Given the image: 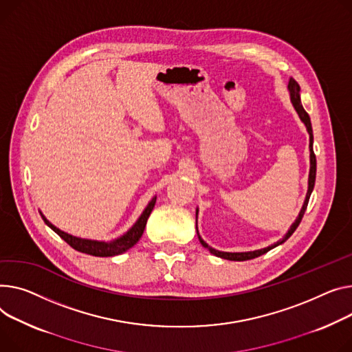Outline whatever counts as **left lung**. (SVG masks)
Segmentation results:
<instances>
[{"mask_svg":"<svg viewBox=\"0 0 352 352\" xmlns=\"http://www.w3.org/2000/svg\"><path fill=\"white\" fill-rule=\"evenodd\" d=\"M289 90H290V99H292V103H293V106H294V109H296V111L298 113V116H300V119H301V122L306 124V127H307V131H309V134H310V175H309V191H307V197H306V201H304V205H302V208H301V210H300V214H298V218L296 219V222L292 225V228L289 229V232L286 233V236L282 239V241H278L277 243H274V245H272V246H267V248H265V249H261V250H253V252H243V253H229V252H219V250H215V249H212L210 246H208L204 241H202V238L199 236V233H198V229H197V233H198V239H199V242H201V245L204 246V248H206L210 253L212 254H215V256H218V257H222V259H228V261H236V262H243V261H249V259H254V257H259V256H262V254H265V253H267L270 249H273V248H276V246H278V245H282L283 242H286L293 233H294V230L297 229V226L300 225V222H301V219H302V215H304V212H306V209H307V205H309V199H310V195H311V192H313V188H314V184H316V170H317V161H316V154H314V151H313V129H311V122H310V117H309V114H307V111L304 110V107L301 106V102H300V85L292 78L290 79V82H289Z\"/></svg>","mask_w":352,"mask_h":352,"instance_id":"obj_1","label":"left lung"}]
</instances>
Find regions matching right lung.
<instances>
[{
    "instance_id": "obj_1",
    "label": "right lung",
    "mask_w": 352,
    "mask_h": 352,
    "mask_svg": "<svg viewBox=\"0 0 352 352\" xmlns=\"http://www.w3.org/2000/svg\"><path fill=\"white\" fill-rule=\"evenodd\" d=\"M155 199L157 198H153L150 201V204L147 205V208L144 209V212L142 214V217L138 218V221L134 223V226L126 233V235H123L122 238L116 239L113 242H98V241H89V239H80V238H76V236H72L69 235V233H65L62 232L60 229H58L56 226H54L48 219H46L43 215H42V219L45 221V223L48 225L54 232H56L58 235L67 243L72 246L75 250L78 252H82V253H86V254H91V256H99V257H109V256H116V254H120L123 252H126L127 249L133 248L138 239L142 238L143 232H144V228H146V223H147V219L151 214V210L155 205Z\"/></svg>"
}]
</instances>
